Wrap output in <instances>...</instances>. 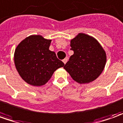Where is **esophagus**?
<instances>
[{"mask_svg":"<svg viewBox=\"0 0 123 123\" xmlns=\"http://www.w3.org/2000/svg\"><path fill=\"white\" fill-rule=\"evenodd\" d=\"M67 61H68V58H65V59H63L62 62H64V64H66V63H67Z\"/></svg>","mask_w":123,"mask_h":123,"instance_id":"esophagus-1","label":"esophagus"}]
</instances>
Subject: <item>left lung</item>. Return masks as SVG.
Listing matches in <instances>:
<instances>
[{
	"label": "left lung",
	"instance_id": "1",
	"mask_svg": "<svg viewBox=\"0 0 123 123\" xmlns=\"http://www.w3.org/2000/svg\"><path fill=\"white\" fill-rule=\"evenodd\" d=\"M74 54L64 67L72 79L80 84L93 81L102 73L106 62V54L96 39L79 33L71 40Z\"/></svg>",
	"mask_w": 123,
	"mask_h": 123
}]
</instances>
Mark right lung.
Instances as JSON below:
<instances>
[{
  "label": "right lung",
  "instance_id": "right-lung-1",
  "mask_svg": "<svg viewBox=\"0 0 123 123\" xmlns=\"http://www.w3.org/2000/svg\"><path fill=\"white\" fill-rule=\"evenodd\" d=\"M51 40L31 35L21 41L14 53L16 69L21 77L33 86L45 85L56 69L65 64L49 50Z\"/></svg>",
  "mask_w": 123,
  "mask_h": 123
}]
</instances>
